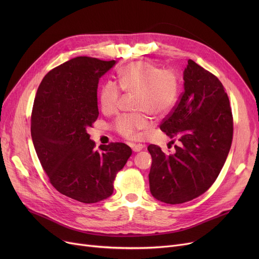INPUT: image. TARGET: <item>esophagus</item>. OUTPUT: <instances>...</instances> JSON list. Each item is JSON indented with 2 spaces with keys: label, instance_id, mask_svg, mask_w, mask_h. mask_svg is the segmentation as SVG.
Listing matches in <instances>:
<instances>
[{
  "label": "esophagus",
  "instance_id": "obj_1",
  "mask_svg": "<svg viewBox=\"0 0 259 259\" xmlns=\"http://www.w3.org/2000/svg\"><path fill=\"white\" fill-rule=\"evenodd\" d=\"M132 147V150L134 151V152H140L142 149L144 148V145H142V144H139V145H132L131 146Z\"/></svg>",
  "mask_w": 259,
  "mask_h": 259
}]
</instances>
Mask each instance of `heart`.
Segmentation results:
<instances>
[{
	"label": "heart",
	"mask_w": 259,
	"mask_h": 259,
	"mask_svg": "<svg viewBox=\"0 0 259 259\" xmlns=\"http://www.w3.org/2000/svg\"><path fill=\"white\" fill-rule=\"evenodd\" d=\"M121 89L135 94L137 110L161 117L170 112L179 94V80L170 69L160 68L149 62H134L117 71ZM120 89L113 81H107L100 91V103L105 113H113L118 107ZM150 127L145 113L122 114L114 121V130L127 140H138L141 132Z\"/></svg>",
	"instance_id": "obj_1"
}]
</instances>
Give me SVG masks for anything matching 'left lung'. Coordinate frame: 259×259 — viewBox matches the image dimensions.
Here are the masks:
<instances>
[{
    "label": "left lung",
    "mask_w": 259,
    "mask_h": 259,
    "mask_svg": "<svg viewBox=\"0 0 259 259\" xmlns=\"http://www.w3.org/2000/svg\"><path fill=\"white\" fill-rule=\"evenodd\" d=\"M184 80L185 91L160 124L168 137L179 139L175 153L167 155L158 146H148L151 194L170 205L207 191L223 169L233 139L232 109L221 80L192 60Z\"/></svg>",
    "instance_id": "8db88e82"
}]
</instances>
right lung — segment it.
I'll list each match as a JSON object with an SVG mask.
<instances>
[{"label":"right lung","instance_id":"add662e5","mask_svg":"<svg viewBox=\"0 0 259 259\" xmlns=\"http://www.w3.org/2000/svg\"><path fill=\"white\" fill-rule=\"evenodd\" d=\"M115 61L71 59L40 81L31 113V138L50 184L60 193L84 203L113 193V183L132 154L124 143L101 145L86 129L99 116L98 85Z\"/></svg>","mask_w":259,"mask_h":259}]
</instances>
